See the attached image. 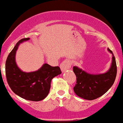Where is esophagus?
Returning <instances> with one entry per match:
<instances>
[{
	"label": "esophagus",
	"mask_w": 123,
	"mask_h": 123,
	"mask_svg": "<svg viewBox=\"0 0 123 123\" xmlns=\"http://www.w3.org/2000/svg\"><path fill=\"white\" fill-rule=\"evenodd\" d=\"M70 67H71V65H70V63H69V62H68V60H64L63 62L60 64V68L61 69H62V71L63 73L65 72V71H66V70H67V69H69Z\"/></svg>",
	"instance_id": "1"
}]
</instances>
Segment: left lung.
Here are the masks:
<instances>
[{
	"mask_svg": "<svg viewBox=\"0 0 123 123\" xmlns=\"http://www.w3.org/2000/svg\"><path fill=\"white\" fill-rule=\"evenodd\" d=\"M108 50L112 54V62L109 70L105 73L92 74L78 67H73L76 76V84L73 89L79 97L89 100L96 99L105 94L113 86L117 76V63L112 51L108 48Z\"/></svg>",
	"mask_w": 123,
	"mask_h": 123,
	"instance_id": "obj_1",
	"label": "left lung"
}]
</instances>
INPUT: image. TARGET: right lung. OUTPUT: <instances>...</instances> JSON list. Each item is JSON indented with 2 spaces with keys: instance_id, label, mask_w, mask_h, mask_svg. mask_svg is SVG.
Segmentation results:
<instances>
[{
  "instance_id": "right-lung-1",
  "label": "right lung",
  "mask_w": 123,
  "mask_h": 123,
  "mask_svg": "<svg viewBox=\"0 0 123 123\" xmlns=\"http://www.w3.org/2000/svg\"><path fill=\"white\" fill-rule=\"evenodd\" d=\"M28 40L29 38L19 40L11 51L5 63V74L8 85L15 94L24 99L37 102L47 96L52 79L62 71L59 67H52L47 63L37 71H21L16 63L15 55L19 44Z\"/></svg>"
}]
</instances>
